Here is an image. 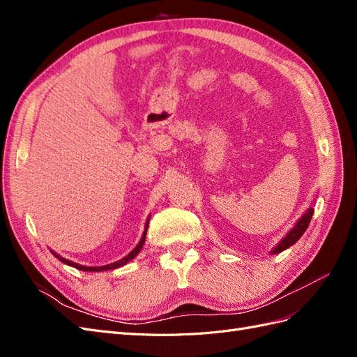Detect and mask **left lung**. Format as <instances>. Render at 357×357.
Returning <instances> with one entry per match:
<instances>
[{"label": "left lung", "instance_id": "8db88e82", "mask_svg": "<svg viewBox=\"0 0 357 357\" xmlns=\"http://www.w3.org/2000/svg\"><path fill=\"white\" fill-rule=\"evenodd\" d=\"M312 213H314V210L310 208L304 215H302V218L299 219V222L295 225V228L291 229V231L284 236V238H283L282 241H280V244L274 248L273 255L286 250L287 247H290L291 244H295V243L301 238L302 234H304V232L307 231V228H308L310 220H311V218H312Z\"/></svg>", "mask_w": 357, "mask_h": 357}]
</instances>
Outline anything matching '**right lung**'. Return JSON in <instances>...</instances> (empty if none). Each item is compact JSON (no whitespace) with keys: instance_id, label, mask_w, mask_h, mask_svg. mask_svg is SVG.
<instances>
[{"instance_id":"1","label":"right lung","mask_w":357,"mask_h":357,"mask_svg":"<svg viewBox=\"0 0 357 357\" xmlns=\"http://www.w3.org/2000/svg\"><path fill=\"white\" fill-rule=\"evenodd\" d=\"M147 226H149V222L146 223V229H144V234H143V236H142V240H139V243H138V245L134 248V250L129 253L128 256H125L122 261H117V262H114V264H109V265H104V266H83V265H79V264H74V262H71V261H68V259H63V257H61V256H58L56 253H53L55 255L59 261H62L63 264H67V265H70V266H74V268H77V269H82V271H105V269H114V268H119V266H122V265H125L126 262H129L131 261V259H134L138 253H139V250H142V247H143V244H144V241H146V234H147Z\"/></svg>"}]
</instances>
